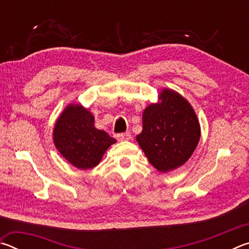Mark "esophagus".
<instances>
[{
	"instance_id": "esophagus-1",
	"label": "esophagus",
	"mask_w": 249,
	"mask_h": 249,
	"mask_svg": "<svg viewBox=\"0 0 249 249\" xmlns=\"http://www.w3.org/2000/svg\"><path fill=\"white\" fill-rule=\"evenodd\" d=\"M116 137H117V140H119L120 142H124V141H129L130 138H132V135H130L129 132H126V133L117 134Z\"/></svg>"
}]
</instances>
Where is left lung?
I'll list each match as a JSON object with an SVG mask.
<instances>
[{
	"label": "left lung",
	"instance_id": "left-lung-1",
	"mask_svg": "<svg viewBox=\"0 0 249 249\" xmlns=\"http://www.w3.org/2000/svg\"><path fill=\"white\" fill-rule=\"evenodd\" d=\"M160 102L142 113V130L136 140L149 162L160 172L182 166L200 141L201 129L191 104L176 91L163 89Z\"/></svg>",
	"mask_w": 249,
	"mask_h": 249
}]
</instances>
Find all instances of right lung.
Here are the masks:
<instances>
[{
  "mask_svg": "<svg viewBox=\"0 0 249 249\" xmlns=\"http://www.w3.org/2000/svg\"><path fill=\"white\" fill-rule=\"evenodd\" d=\"M53 135L59 153L83 170L98 166L107 149L116 142L107 132L94 127V116L79 104H70L64 109Z\"/></svg>",
  "mask_w": 249,
  "mask_h": 249,
  "instance_id": "obj_1",
  "label": "right lung"
}]
</instances>
